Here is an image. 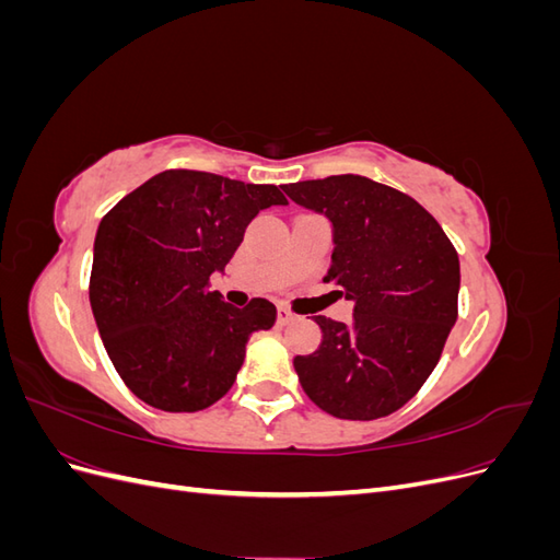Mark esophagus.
<instances>
[{
	"mask_svg": "<svg viewBox=\"0 0 560 560\" xmlns=\"http://www.w3.org/2000/svg\"><path fill=\"white\" fill-rule=\"evenodd\" d=\"M296 315L290 313L287 308H278V325H290V322L294 319Z\"/></svg>",
	"mask_w": 560,
	"mask_h": 560,
	"instance_id": "esophagus-1",
	"label": "esophagus"
}]
</instances>
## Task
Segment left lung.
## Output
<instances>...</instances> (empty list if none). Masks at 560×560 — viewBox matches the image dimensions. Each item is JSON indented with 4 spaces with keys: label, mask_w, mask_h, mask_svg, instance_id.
<instances>
[{
    "label": "left lung",
    "mask_w": 560,
    "mask_h": 560,
    "mask_svg": "<svg viewBox=\"0 0 560 560\" xmlns=\"http://www.w3.org/2000/svg\"><path fill=\"white\" fill-rule=\"evenodd\" d=\"M282 189L329 219L325 282L354 303L350 325L313 317L322 343L294 358L303 393L336 418L395 413L434 371L457 319L455 247L413 198L369 177L334 175Z\"/></svg>",
    "instance_id": "obj_1"
}]
</instances>
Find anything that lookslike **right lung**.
<instances>
[{"mask_svg": "<svg viewBox=\"0 0 560 560\" xmlns=\"http://www.w3.org/2000/svg\"><path fill=\"white\" fill-rule=\"evenodd\" d=\"M287 206L273 184L165 171L103 217L95 233L91 308L116 374L161 411L194 413L222 399L254 331L276 325V306L233 308L210 276L243 243L247 224Z\"/></svg>", "mask_w": 560, "mask_h": 560, "instance_id": "right-lung-1", "label": "right lung"}]
</instances>
